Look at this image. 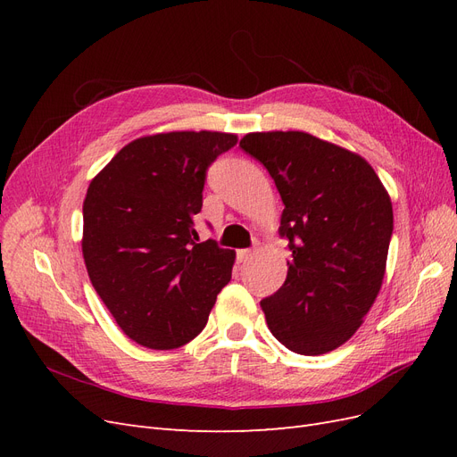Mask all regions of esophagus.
I'll return each instance as SVG.
<instances>
[{
  "instance_id": "34e87169",
  "label": "esophagus",
  "mask_w": 457,
  "mask_h": 457,
  "mask_svg": "<svg viewBox=\"0 0 457 457\" xmlns=\"http://www.w3.org/2000/svg\"><path fill=\"white\" fill-rule=\"evenodd\" d=\"M253 255V252L252 250H240L238 252V259H240V262H245L247 259H250Z\"/></svg>"
}]
</instances>
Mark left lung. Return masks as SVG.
<instances>
[{"label":"left lung","instance_id":"1","mask_svg":"<svg viewBox=\"0 0 457 457\" xmlns=\"http://www.w3.org/2000/svg\"><path fill=\"white\" fill-rule=\"evenodd\" d=\"M242 150L265 165L280 192L287 238L284 286L261 301L284 347L316 356L361 328L376 301L393 234V204L371 165L303 131L247 133Z\"/></svg>","mask_w":457,"mask_h":457}]
</instances>
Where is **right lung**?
I'll return each mask as SVG.
<instances>
[{
  "instance_id": "1",
  "label": "right lung",
  "mask_w": 457,
  "mask_h": 457,
  "mask_svg": "<svg viewBox=\"0 0 457 457\" xmlns=\"http://www.w3.org/2000/svg\"><path fill=\"white\" fill-rule=\"evenodd\" d=\"M238 137L171 131L135 139L96 175L84 200L89 280L129 339L183 347L230 282L234 252L196 242L205 171Z\"/></svg>"
}]
</instances>
